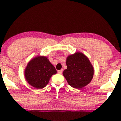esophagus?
I'll list each match as a JSON object with an SVG mask.
<instances>
[{"mask_svg":"<svg viewBox=\"0 0 121 121\" xmlns=\"http://www.w3.org/2000/svg\"><path fill=\"white\" fill-rule=\"evenodd\" d=\"M62 71H63L62 69H61V70H58V73H59V74H61V73H62Z\"/></svg>","mask_w":121,"mask_h":121,"instance_id":"obj_1","label":"esophagus"}]
</instances>
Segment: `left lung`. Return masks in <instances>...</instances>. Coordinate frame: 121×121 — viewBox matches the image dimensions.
<instances>
[{
  "instance_id": "obj_1",
  "label": "left lung",
  "mask_w": 121,
  "mask_h": 121,
  "mask_svg": "<svg viewBox=\"0 0 121 121\" xmlns=\"http://www.w3.org/2000/svg\"><path fill=\"white\" fill-rule=\"evenodd\" d=\"M67 68L63 75L71 87L77 89L86 86L91 82L94 68L89 58L81 52H76L67 58Z\"/></svg>"
}]
</instances>
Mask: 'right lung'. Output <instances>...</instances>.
<instances>
[{
    "label": "right lung",
    "mask_w": 121,
    "mask_h": 121,
    "mask_svg": "<svg viewBox=\"0 0 121 121\" xmlns=\"http://www.w3.org/2000/svg\"><path fill=\"white\" fill-rule=\"evenodd\" d=\"M56 72L48 57L39 56L28 62L24 70V77L30 85L41 89L48 85L51 77Z\"/></svg>",
    "instance_id": "1"
}]
</instances>
